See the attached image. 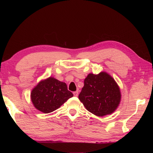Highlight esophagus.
<instances>
[{
  "label": "esophagus",
  "mask_w": 153,
  "mask_h": 153,
  "mask_svg": "<svg viewBox=\"0 0 153 153\" xmlns=\"http://www.w3.org/2000/svg\"><path fill=\"white\" fill-rule=\"evenodd\" d=\"M73 94L75 97H77V95H78V91H74Z\"/></svg>",
  "instance_id": "1"
}]
</instances>
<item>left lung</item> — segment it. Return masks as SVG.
<instances>
[{"instance_id":"obj_1","label":"left lung","mask_w":153,"mask_h":153,"mask_svg":"<svg viewBox=\"0 0 153 153\" xmlns=\"http://www.w3.org/2000/svg\"><path fill=\"white\" fill-rule=\"evenodd\" d=\"M120 87L113 77L105 71L89 74L79 99L89 112L97 116L110 114L118 108L121 100Z\"/></svg>"}]
</instances>
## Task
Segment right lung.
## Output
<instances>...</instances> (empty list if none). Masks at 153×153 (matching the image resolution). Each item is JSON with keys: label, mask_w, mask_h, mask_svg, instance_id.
<instances>
[{"label": "right lung", "mask_w": 153, "mask_h": 153, "mask_svg": "<svg viewBox=\"0 0 153 153\" xmlns=\"http://www.w3.org/2000/svg\"><path fill=\"white\" fill-rule=\"evenodd\" d=\"M73 96L68 90L66 83L53 77L40 81L31 92V100L35 108L45 114L59 108Z\"/></svg>", "instance_id": "add662e5"}]
</instances>
